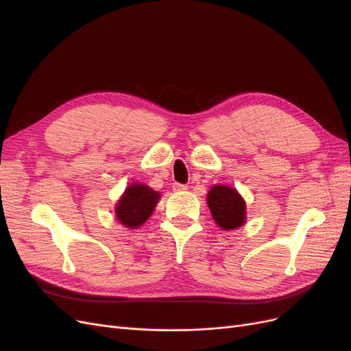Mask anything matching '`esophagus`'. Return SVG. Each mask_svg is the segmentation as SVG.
Masks as SVG:
<instances>
[{
    "label": "esophagus",
    "instance_id": "34e87169",
    "mask_svg": "<svg viewBox=\"0 0 351 351\" xmlns=\"http://www.w3.org/2000/svg\"><path fill=\"white\" fill-rule=\"evenodd\" d=\"M173 190H174V192H183V190H187V186L180 184V183H174Z\"/></svg>",
    "mask_w": 351,
    "mask_h": 351
}]
</instances>
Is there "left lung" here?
<instances>
[{
    "label": "left lung",
    "mask_w": 351,
    "mask_h": 351,
    "mask_svg": "<svg viewBox=\"0 0 351 351\" xmlns=\"http://www.w3.org/2000/svg\"><path fill=\"white\" fill-rule=\"evenodd\" d=\"M210 215L222 230H236L246 222V202L234 187L215 184L206 196Z\"/></svg>",
    "instance_id": "obj_1"
}]
</instances>
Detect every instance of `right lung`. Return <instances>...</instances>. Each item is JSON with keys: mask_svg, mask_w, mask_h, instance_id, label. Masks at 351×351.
<instances>
[{"mask_svg": "<svg viewBox=\"0 0 351 351\" xmlns=\"http://www.w3.org/2000/svg\"><path fill=\"white\" fill-rule=\"evenodd\" d=\"M159 192L142 183L127 186L115 205V217L127 228H137L149 219L158 204Z\"/></svg>", "mask_w": 351, "mask_h": 351, "instance_id": "1", "label": "right lung"}]
</instances>
